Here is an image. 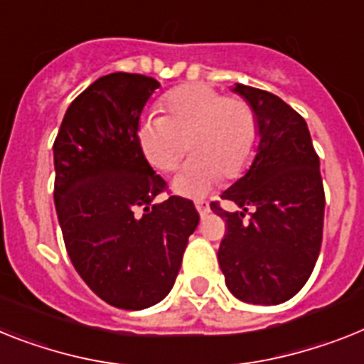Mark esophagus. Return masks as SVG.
<instances>
[{"instance_id":"obj_1","label":"esophagus","mask_w":364,"mask_h":364,"mask_svg":"<svg viewBox=\"0 0 364 364\" xmlns=\"http://www.w3.org/2000/svg\"><path fill=\"white\" fill-rule=\"evenodd\" d=\"M196 209L200 213V216H205L209 213V203L207 201H196Z\"/></svg>"}]
</instances>
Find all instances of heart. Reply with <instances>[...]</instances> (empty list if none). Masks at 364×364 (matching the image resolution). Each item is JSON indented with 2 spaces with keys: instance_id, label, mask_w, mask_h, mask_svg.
Returning <instances> with one entry per match:
<instances>
[{
  "instance_id": "1",
  "label": "heart",
  "mask_w": 364,
  "mask_h": 364,
  "mask_svg": "<svg viewBox=\"0 0 364 364\" xmlns=\"http://www.w3.org/2000/svg\"><path fill=\"white\" fill-rule=\"evenodd\" d=\"M164 116H148L136 127V142L151 166L172 172L185 155L192 159L173 177V191L200 198L222 179H237L252 164L259 146L255 111L239 96H222L203 83L173 88L161 102Z\"/></svg>"
}]
</instances>
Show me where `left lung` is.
Returning <instances> with one entry per match:
<instances>
[{"mask_svg":"<svg viewBox=\"0 0 364 364\" xmlns=\"http://www.w3.org/2000/svg\"><path fill=\"white\" fill-rule=\"evenodd\" d=\"M255 111L259 148L246 176L222 194L235 213L210 201L225 218L218 262L239 300L277 305L307 283L322 246L323 196L320 159L307 124L276 94L237 83Z\"/></svg>","mask_w":364,"mask_h":364,"instance_id":"8db88e82","label":"left lung"}]
</instances>
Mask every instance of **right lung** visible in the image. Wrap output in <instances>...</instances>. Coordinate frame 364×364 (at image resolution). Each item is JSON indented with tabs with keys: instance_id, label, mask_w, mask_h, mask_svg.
<instances>
[{
	"instance_id": "add662e5",
	"label": "right lung",
	"mask_w": 364,
	"mask_h": 364,
	"mask_svg": "<svg viewBox=\"0 0 364 364\" xmlns=\"http://www.w3.org/2000/svg\"><path fill=\"white\" fill-rule=\"evenodd\" d=\"M157 79L116 72L94 81L64 114L53 144L55 209L73 268L112 307L140 311L172 291L200 215L168 196L136 142Z\"/></svg>"
}]
</instances>
